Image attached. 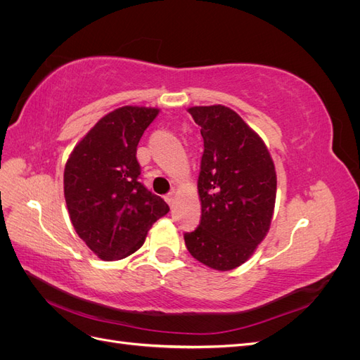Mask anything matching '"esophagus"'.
Returning a JSON list of instances; mask_svg holds the SVG:
<instances>
[{
	"instance_id": "1",
	"label": "esophagus",
	"mask_w": 360,
	"mask_h": 360,
	"mask_svg": "<svg viewBox=\"0 0 360 360\" xmlns=\"http://www.w3.org/2000/svg\"><path fill=\"white\" fill-rule=\"evenodd\" d=\"M165 201L169 204V207H172L174 202H176V192H169L165 197Z\"/></svg>"
}]
</instances>
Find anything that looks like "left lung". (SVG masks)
Listing matches in <instances>:
<instances>
[{
  "label": "left lung",
  "instance_id": "left-lung-1",
  "mask_svg": "<svg viewBox=\"0 0 360 360\" xmlns=\"http://www.w3.org/2000/svg\"><path fill=\"white\" fill-rule=\"evenodd\" d=\"M204 153L198 177L201 221L184 234L191 255L214 270L242 266L264 240L276 200L275 163L264 141L231 108L192 106Z\"/></svg>",
  "mask_w": 360,
  "mask_h": 360
}]
</instances>
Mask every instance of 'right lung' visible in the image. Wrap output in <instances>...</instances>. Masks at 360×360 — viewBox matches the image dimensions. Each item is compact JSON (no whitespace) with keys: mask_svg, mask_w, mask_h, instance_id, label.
Segmentation results:
<instances>
[{"mask_svg":"<svg viewBox=\"0 0 360 360\" xmlns=\"http://www.w3.org/2000/svg\"><path fill=\"white\" fill-rule=\"evenodd\" d=\"M158 114V108H117L89 130L66 162L64 198L72 225L103 261L136 252L151 225L169 212L138 180L136 147Z\"/></svg>","mask_w":360,"mask_h":360,"instance_id":"1","label":"right lung"}]
</instances>
